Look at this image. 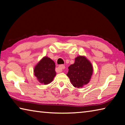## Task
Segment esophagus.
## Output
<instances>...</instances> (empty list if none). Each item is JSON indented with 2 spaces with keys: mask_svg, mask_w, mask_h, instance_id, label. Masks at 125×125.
<instances>
[{
  "mask_svg": "<svg viewBox=\"0 0 125 125\" xmlns=\"http://www.w3.org/2000/svg\"><path fill=\"white\" fill-rule=\"evenodd\" d=\"M59 68L60 69V72H62L63 70H64V69L65 68V66L63 64H61L59 66Z\"/></svg>",
  "mask_w": 125,
  "mask_h": 125,
  "instance_id": "1",
  "label": "esophagus"
}]
</instances>
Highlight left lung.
I'll return each instance as SVG.
<instances>
[{"label":"left lung","mask_w":125,"mask_h":125,"mask_svg":"<svg viewBox=\"0 0 125 125\" xmlns=\"http://www.w3.org/2000/svg\"><path fill=\"white\" fill-rule=\"evenodd\" d=\"M93 73V67L84 56L77 57L75 62L68 67L67 76L74 87L82 88L90 81Z\"/></svg>","instance_id":"1"}]
</instances>
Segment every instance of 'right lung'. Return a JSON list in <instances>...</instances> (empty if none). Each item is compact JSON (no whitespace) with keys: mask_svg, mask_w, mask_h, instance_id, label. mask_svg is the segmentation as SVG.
<instances>
[{"mask_svg":"<svg viewBox=\"0 0 125 125\" xmlns=\"http://www.w3.org/2000/svg\"><path fill=\"white\" fill-rule=\"evenodd\" d=\"M54 61L48 57H44L34 68V76L42 84H48L56 75Z\"/></svg>","mask_w":125,"mask_h":125,"instance_id":"obj_1","label":"right lung"}]
</instances>
